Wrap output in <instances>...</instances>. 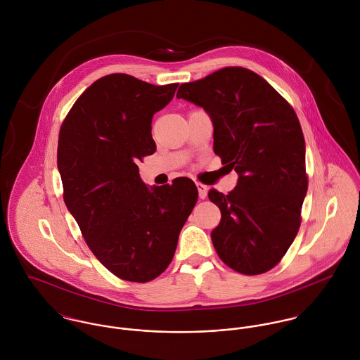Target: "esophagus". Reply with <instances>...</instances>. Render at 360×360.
<instances>
[{"label": "esophagus", "instance_id": "obj_1", "mask_svg": "<svg viewBox=\"0 0 360 360\" xmlns=\"http://www.w3.org/2000/svg\"><path fill=\"white\" fill-rule=\"evenodd\" d=\"M197 187H198V194H200V198H201V200L206 198V195H207V187H206L205 184H202V183H198V184H197Z\"/></svg>", "mask_w": 360, "mask_h": 360}]
</instances>
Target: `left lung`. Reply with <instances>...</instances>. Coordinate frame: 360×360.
I'll return each mask as SVG.
<instances>
[{"label": "left lung", "instance_id": "8db88e82", "mask_svg": "<svg viewBox=\"0 0 360 360\" xmlns=\"http://www.w3.org/2000/svg\"><path fill=\"white\" fill-rule=\"evenodd\" d=\"M177 98L210 115L213 151L240 176L227 195L207 193L221 212L210 234L217 255L241 274L269 271L298 234L308 191L305 139L294 108L240 66L181 84Z\"/></svg>", "mask_w": 360, "mask_h": 360}]
</instances>
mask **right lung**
I'll list each match as a JSON object with an SVG mask.
<instances>
[{"mask_svg": "<svg viewBox=\"0 0 360 360\" xmlns=\"http://www.w3.org/2000/svg\"><path fill=\"white\" fill-rule=\"evenodd\" d=\"M177 86L103 76L73 103L59 130L63 201L91 252L126 281L147 283L166 270L198 200L191 179L148 188L137 166L154 154L153 116Z\"/></svg>", "mask_w": 360, "mask_h": 360, "instance_id": "obj_1", "label": "right lung"}]
</instances>
